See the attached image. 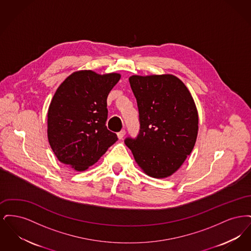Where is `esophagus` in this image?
<instances>
[{
  "label": "esophagus",
  "mask_w": 251,
  "mask_h": 251,
  "mask_svg": "<svg viewBox=\"0 0 251 251\" xmlns=\"http://www.w3.org/2000/svg\"><path fill=\"white\" fill-rule=\"evenodd\" d=\"M124 135H125V130H121L120 132H118V137L120 139H122L124 137Z\"/></svg>",
  "instance_id": "1"
}]
</instances>
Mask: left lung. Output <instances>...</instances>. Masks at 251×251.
Instances as JSON below:
<instances>
[{
  "label": "left lung",
  "mask_w": 251,
  "mask_h": 251,
  "mask_svg": "<svg viewBox=\"0 0 251 251\" xmlns=\"http://www.w3.org/2000/svg\"><path fill=\"white\" fill-rule=\"evenodd\" d=\"M139 113V131L124 142L151 177L166 178L179 168L196 143L199 117L187 87L173 75L129 78Z\"/></svg>",
  "instance_id": "left-lung-1"
}]
</instances>
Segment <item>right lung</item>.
Here are the masks:
<instances>
[{
	"instance_id": "1",
	"label": "right lung",
	"mask_w": 251,
	"mask_h": 251,
	"mask_svg": "<svg viewBox=\"0 0 251 251\" xmlns=\"http://www.w3.org/2000/svg\"><path fill=\"white\" fill-rule=\"evenodd\" d=\"M120 75L91 71L72 73L53 96L48 111V138L61 163L83 171L118 140L106 127L108 94Z\"/></svg>"
}]
</instances>
